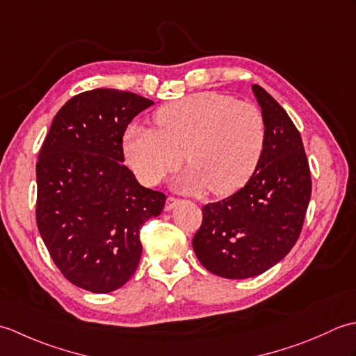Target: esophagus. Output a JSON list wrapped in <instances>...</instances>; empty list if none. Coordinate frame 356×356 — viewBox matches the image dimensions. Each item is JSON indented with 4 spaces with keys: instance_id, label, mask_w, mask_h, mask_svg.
I'll use <instances>...</instances> for the list:
<instances>
[{
    "instance_id": "obj_1",
    "label": "esophagus",
    "mask_w": 356,
    "mask_h": 356,
    "mask_svg": "<svg viewBox=\"0 0 356 356\" xmlns=\"http://www.w3.org/2000/svg\"><path fill=\"white\" fill-rule=\"evenodd\" d=\"M179 202H180L179 197H174V195H170V197L166 199V202H165V211H171L174 207L177 205Z\"/></svg>"
}]
</instances>
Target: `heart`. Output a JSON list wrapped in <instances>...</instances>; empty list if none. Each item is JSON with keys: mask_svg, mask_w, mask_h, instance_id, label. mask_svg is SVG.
I'll return each instance as SVG.
<instances>
[{"mask_svg": "<svg viewBox=\"0 0 356 356\" xmlns=\"http://www.w3.org/2000/svg\"><path fill=\"white\" fill-rule=\"evenodd\" d=\"M156 128L131 125L124 138L125 161L145 185H157L191 165L180 185L186 190L231 194L243 186L259 165L266 124L252 104L216 92L174 101L154 115Z\"/></svg>", "mask_w": 356, "mask_h": 356, "instance_id": "b5f03b06", "label": "heart"}]
</instances>
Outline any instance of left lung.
Segmentation results:
<instances>
[{
	"mask_svg": "<svg viewBox=\"0 0 356 356\" xmlns=\"http://www.w3.org/2000/svg\"><path fill=\"white\" fill-rule=\"evenodd\" d=\"M252 92L266 124V143L248 184L202 208L193 248L209 272L249 278L274 266L297 243L312 193L300 131L284 108L260 86Z\"/></svg>",
	"mask_w": 356,
	"mask_h": 356,
	"instance_id": "1",
	"label": "left lung"
}]
</instances>
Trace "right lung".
Listing matches in <instances>:
<instances>
[{
	"mask_svg": "<svg viewBox=\"0 0 356 356\" xmlns=\"http://www.w3.org/2000/svg\"><path fill=\"white\" fill-rule=\"evenodd\" d=\"M154 102L95 88L56 113L36 162V225L56 268L74 286L105 293L138 268L140 228L166 195L143 188L124 162L128 124Z\"/></svg>",
	"mask_w": 356,
	"mask_h": 356,
	"instance_id": "add662e5",
	"label": "right lung"
}]
</instances>
